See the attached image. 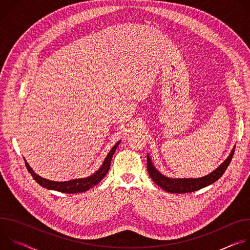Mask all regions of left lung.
<instances>
[{
    "instance_id": "obj_1",
    "label": "left lung",
    "mask_w": 250,
    "mask_h": 250,
    "mask_svg": "<svg viewBox=\"0 0 250 250\" xmlns=\"http://www.w3.org/2000/svg\"><path fill=\"white\" fill-rule=\"evenodd\" d=\"M234 148L231 150L229 157L211 173L208 174L207 176L201 178H181V179H177V178H168L162 175L152 164L149 155L147 154V170L151 177V179L157 184L160 188L165 190L168 193H175V194H183V193H191L198 191L202 188H205L212 183H215L217 180L223 176L225 171L227 170L228 166L229 165L232 156H233Z\"/></svg>"
}]
</instances>
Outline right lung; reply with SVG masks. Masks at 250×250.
I'll use <instances>...</instances> for the list:
<instances>
[{"label":"right lung","mask_w":250,"mask_h":250,"mask_svg":"<svg viewBox=\"0 0 250 250\" xmlns=\"http://www.w3.org/2000/svg\"><path fill=\"white\" fill-rule=\"evenodd\" d=\"M120 142L121 141H118L117 144L113 146V148L108 153V155H106L102 166L98 169V171H96L91 176H88L86 178H80V179H74V180L64 181V182L50 181V180L45 179V178L39 176L38 174H35L25 159H24V162H25L28 172L33 177V179L37 181L41 186H42L48 190H54V191H58L61 193H66V194L82 193V192H86L89 189H91L92 187L96 186L99 182H101V180L105 176V174L108 173L110 166H111V161H112L113 155H114L117 147L119 146Z\"/></svg>","instance_id":"right-lung-1"}]
</instances>
